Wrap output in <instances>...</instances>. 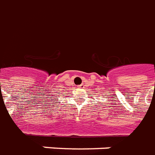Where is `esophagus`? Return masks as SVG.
I'll return each mask as SVG.
<instances>
[{"mask_svg":"<svg viewBox=\"0 0 155 155\" xmlns=\"http://www.w3.org/2000/svg\"><path fill=\"white\" fill-rule=\"evenodd\" d=\"M78 87H79V88H83V87H84V85H79V86H78Z\"/></svg>","mask_w":155,"mask_h":155,"instance_id":"1","label":"esophagus"}]
</instances>
